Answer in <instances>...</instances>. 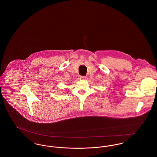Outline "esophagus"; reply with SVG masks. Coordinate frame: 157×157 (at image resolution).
Segmentation results:
<instances>
[{
    "label": "esophagus",
    "instance_id": "esophagus-1",
    "mask_svg": "<svg viewBox=\"0 0 157 157\" xmlns=\"http://www.w3.org/2000/svg\"><path fill=\"white\" fill-rule=\"evenodd\" d=\"M86 78V77L85 76H80V75L79 76V78H80V79H83V80H84V79H85Z\"/></svg>",
    "mask_w": 157,
    "mask_h": 157
}]
</instances>
